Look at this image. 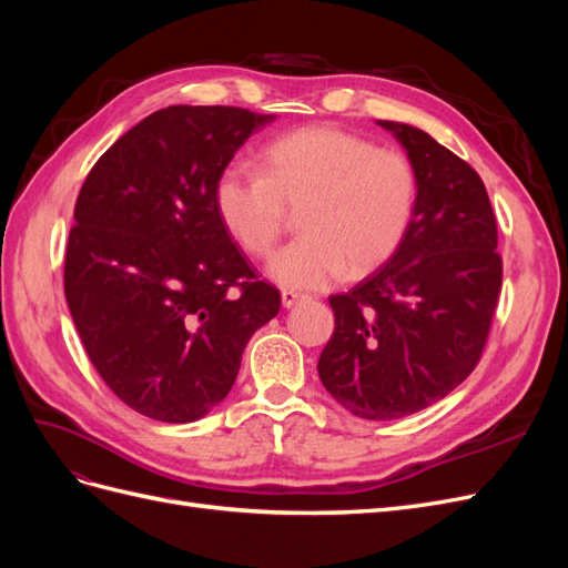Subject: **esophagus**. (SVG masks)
<instances>
[{
    "label": "esophagus",
    "instance_id": "1",
    "mask_svg": "<svg viewBox=\"0 0 568 568\" xmlns=\"http://www.w3.org/2000/svg\"><path fill=\"white\" fill-rule=\"evenodd\" d=\"M303 294H296V291H282V307H294L298 301H303Z\"/></svg>",
    "mask_w": 568,
    "mask_h": 568
}]
</instances>
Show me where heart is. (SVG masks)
I'll return each mask as SVG.
<instances>
[{
  "label": "heart",
  "instance_id": "1",
  "mask_svg": "<svg viewBox=\"0 0 568 568\" xmlns=\"http://www.w3.org/2000/svg\"><path fill=\"white\" fill-rule=\"evenodd\" d=\"M417 173L400 151L376 149L334 125L280 136L263 151V175L234 163L215 182L222 227L251 255H267L301 213V239L270 257L282 288L317 291L384 265L415 217Z\"/></svg>",
  "mask_w": 568,
  "mask_h": 568
}]
</instances>
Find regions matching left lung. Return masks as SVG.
<instances>
[{
  "instance_id": "obj_1",
  "label": "left lung",
  "mask_w": 568,
  "mask_h": 568,
  "mask_svg": "<svg viewBox=\"0 0 568 568\" xmlns=\"http://www.w3.org/2000/svg\"><path fill=\"white\" fill-rule=\"evenodd\" d=\"M417 173L405 242L348 294L317 372L351 415L388 422L434 405L476 367L500 296L503 261L476 170L424 130L376 120Z\"/></svg>"
}]
</instances>
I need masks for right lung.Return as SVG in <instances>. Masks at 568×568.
I'll return each mask as SVG.
<instances>
[{
    "instance_id": "1",
    "label": "right lung",
    "mask_w": 568,
    "mask_h": 568,
    "mask_svg": "<svg viewBox=\"0 0 568 568\" xmlns=\"http://www.w3.org/2000/svg\"><path fill=\"white\" fill-rule=\"evenodd\" d=\"M274 115L168 106L84 180L68 236V311L101 379L140 415L186 424L227 398L248 338L280 313L215 211V182ZM235 294H231V286Z\"/></svg>"
}]
</instances>
